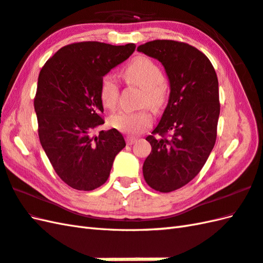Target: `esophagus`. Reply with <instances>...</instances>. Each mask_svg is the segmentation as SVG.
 <instances>
[{"label":"esophagus","instance_id":"esophagus-1","mask_svg":"<svg viewBox=\"0 0 263 263\" xmlns=\"http://www.w3.org/2000/svg\"><path fill=\"white\" fill-rule=\"evenodd\" d=\"M137 140L138 139L136 137H126V143L128 144V146H131V144L135 143Z\"/></svg>","mask_w":263,"mask_h":263}]
</instances>
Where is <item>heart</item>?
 I'll use <instances>...</instances> for the list:
<instances>
[{
    "instance_id": "heart-1",
    "label": "heart",
    "mask_w": 263,
    "mask_h": 263,
    "mask_svg": "<svg viewBox=\"0 0 263 263\" xmlns=\"http://www.w3.org/2000/svg\"><path fill=\"white\" fill-rule=\"evenodd\" d=\"M123 76L130 85L143 89V104H148L155 109L163 106L167 88L163 82V72L155 61L146 57H139L126 65ZM99 98L104 107L108 109L115 108L119 102V85L113 76L106 74L102 78L99 85ZM109 124L127 135H139L152 124V116L147 109L120 111L110 117Z\"/></svg>"
}]
</instances>
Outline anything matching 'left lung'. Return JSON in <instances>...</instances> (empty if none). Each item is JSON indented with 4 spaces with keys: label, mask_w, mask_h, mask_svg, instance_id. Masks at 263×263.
Wrapping results in <instances>:
<instances>
[{
    "label": "left lung",
    "mask_w": 263,
    "mask_h": 263,
    "mask_svg": "<svg viewBox=\"0 0 263 263\" xmlns=\"http://www.w3.org/2000/svg\"><path fill=\"white\" fill-rule=\"evenodd\" d=\"M137 49L158 60L170 80L168 104L146 138L152 153L142 172L150 187L172 192L199 174L215 146L220 113L217 74L209 59L186 43L161 39Z\"/></svg>",
    "instance_id": "left-lung-1"
}]
</instances>
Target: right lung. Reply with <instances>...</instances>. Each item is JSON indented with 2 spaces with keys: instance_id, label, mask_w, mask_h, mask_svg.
Returning <instances> with one entry per match:
<instances>
[{
  "instance_id": "add662e5",
  "label": "right lung",
  "mask_w": 263,
  "mask_h": 263,
  "mask_svg": "<svg viewBox=\"0 0 263 263\" xmlns=\"http://www.w3.org/2000/svg\"><path fill=\"white\" fill-rule=\"evenodd\" d=\"M135 49V44H70L39 72L33 100L39 140L54 171L72 189L91 191L103 185L115 156L125 147L116 128L92 132L104 124L100 80Z\"/></svg>"
}]
</instances>
